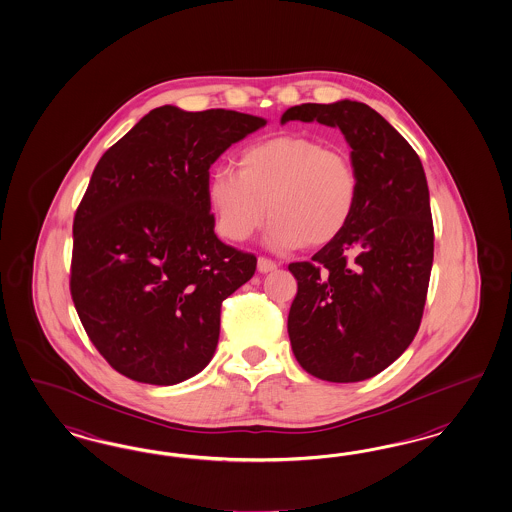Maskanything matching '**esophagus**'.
Segmentation results:
<instances>
[{"mask_svg":"<svg viewBox=\"0 0 512 512\" xmlns=\"http://www.w3.org/2000/svg\"><path fill=\"white\" fill-rule=\"evenodd\" d=\"M276 268H278V264L274 263V261H270V259H266V257H259V259H257V270H259L261 274L274 272Z\"/></svg>","mask_w":512,"mask_h":512,"instance_id":"34e87169","label":"esophagus"}]
</instances>
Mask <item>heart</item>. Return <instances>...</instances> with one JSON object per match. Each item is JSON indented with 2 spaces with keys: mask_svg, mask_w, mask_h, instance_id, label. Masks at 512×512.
<instances>
[{
  "mask_svg": "<svg viewBox=\"0 0 512 512\" xmlns=\"http://www.w3.org/2000/svg\"><path fill=\"white\" fill-rule=\"evenodd\" d=\"M236 171L217 169L206 184L217 231L231 242H246L270 216V248H319L336 240L357 210L351 155L321 140L279 135L257 142L238 155Z\"/></svg>",
  "mask_w": 512,
  "mask_h": 512,
  "instance_id": "obj_1",
  "label": "heart"
}]
</instances>
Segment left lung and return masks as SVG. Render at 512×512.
I'll return each instance as SVG.
<instances>
[{"instance_id":"1","label":"left lung","mask_w":512,"mask_h":512,"mask_svg":"<svg viewBox=\"0 0 512 512\" xmlns=\"http://www.w3.org/2000/svg\"><path fill=\"white\" fill-rule=\"evenodd\" d=\"M293 120L340 129L360 195L336 240L289 264L298 293L287 330L306 372L357 383L402 357L419 330L434 263L428 182L411 144L366 103H304L283 112L281 124Z\"/></svg>"}]
</instances>
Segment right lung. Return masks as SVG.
I'll list each match as a JSON object with an SVG mask.
<instances>
[{"label":"right lung","instance_id":"obj_1","mask_svg":"<svg viewBox=\"0 0 512 512\" xmlns=\"http://www.w3.org/2000/svg\"><path fill=\"white\" fill-rule=\"evenodd\" d=\"M266 125L236 110L165 105L99 159L73 223L71 296L116 372L176 385L216 353L221 302L255 274L210 214V167Z\"/></svg>","mask_w":512,"mask_h":512}]
</instances>
